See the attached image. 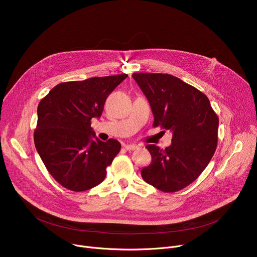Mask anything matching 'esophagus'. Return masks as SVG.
<instances>
[{"label":"esophagus","instance_id":"34e87169","mask_svg":"<svg viewBox=\"0 0 257 257\" xmlns=\"http://www.w3.org/2000/svg\"><path fill=\"white\" fill-rule=\"evenodd\" d=\"M137 146L136 145H125V149L127 151H132V150H136L137 149Z\"/></svg>","mask_w":257,"mask_h":257}]
</instances>
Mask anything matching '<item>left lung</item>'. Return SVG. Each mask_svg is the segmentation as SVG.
I'll return each instance as SVG.
<instances>
[{
  "instance_id": "1",
  "label": "left lung",
  "mask_w": 257,
  "mask_h": 257,
  "mask_svg": "<svg viewBox=\"0 0 257 257\" xmlns=\"http://www.w3.org/2000/svg\"><path fill=\"white\" fill-rule=\"evenodd\" d=\"M132 77L149 101L153 126L173 133L172 144L165 150L155 145L146 147L152 161L142 170V177L165 193L180 191L200 176L212 158L218 115L203 92L177 77L151 73Z\"/></svg>"
}]
</instances>
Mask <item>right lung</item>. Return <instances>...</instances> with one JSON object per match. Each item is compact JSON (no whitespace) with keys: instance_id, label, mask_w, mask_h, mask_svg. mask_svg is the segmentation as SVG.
<instances>
[{"instance_id":"right-lung-1","label":"right lung","mask_w":257,"mask_h":257,"mask_svg":"<svg viewBox=\"0 0 257 257\" xmlns=\"http://www.w3.org/2000/svg\"><path fill=\"white\" fill-rule=\"evenodd\" d=\"M121 74L63 82L37 107L36 151L52 177L63 187L84 192L100 184L120 150L116 140L100 141L90 127L109 93L127 78Z\"/></svg>"}]
</instances>
